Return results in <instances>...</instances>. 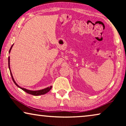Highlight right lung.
<instances>
[{
  "instance_id": "obj_1",
  "label": "right lung",
  "mask_w": 126,
  "mask_h": 126,
  "mask_svg": "<svg viewBox=\"0 0 126 126\" xmlns=\"http://www.w3.org/2000/svg\"><path fill=\"white\" fill-rule=\"evenodd\" d=\"M13 45H12V46L11 47V48H10V50H9V53L10 52V50H11V48L12 47H13ZM8 67H9V69H10V57H8ZM10 74H11V77H12V79H13V81L14 83L15 84V85H16L17 87H19L20 89H22V90H23L24 91H25L26 92H27V94H32V95H34V96H38V95H41V94H46V93L49 92V91L50 90V89H51V87H47L45 89H42V90H39V91H30V90H27V89H25V88H20V87H19L18 84H17L16 82H15V81H14V80L13 79V76H12V73L11 71H10Z\"/></svg>"
}]
</instances>
